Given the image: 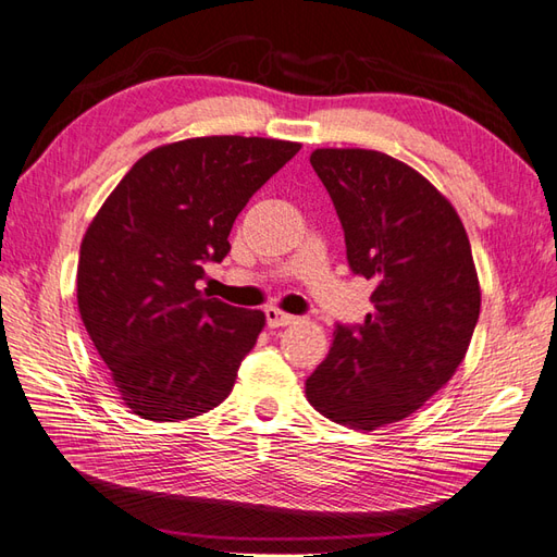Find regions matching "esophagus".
<instances>
[{"label":"esophagus","instance_id":"obj_1","mask_svg":"<svg viewBox=\"0 0 557 557\" xmlns=\"http://www.w3.org/2000/svg\"><path fill=\"white\" fill-rule=\"evenodd\" d=\"M265 321H268L270 327H285V325L294 323V315L275 309V306H268V309H265Z\"/></svg>","mask_w":557,"mask_h":557}]
</instances>
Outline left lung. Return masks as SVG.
I'll use <instances>...</instances> for the list:
<instances>
[{"label":"left lung","mask_w":557,"mask_h":557,"mask_svg":"<svg viewBox=\"0 0 557 557\" xmlns=\"http://www.w3.org/2000/svg\"><path fill=\"white\" fill-rule=\"evenodd\" d=\"M354 275L373 313L337 325L306 397L325 419L375 431L423 407L465 361L481 311L469 236L453 203L409 164L363 148H318Z\"/></svg>","instance_id":"1"}]
</instances>
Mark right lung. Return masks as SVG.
Instances as JSON below:
<instances>
[{
	"label": "right lung",
	"mask_w": 557,
	"mask_h": 557,
	"mask_svg": "<svg viewBox=\"0 0 557 557\" xmlns=\"http://www.w3.org/2000/svg\"><path fill=\"white\" fill-rule=\"evenodd\" d=\"M299 144L200 136L146 152L81 242V321L124 405L148 421H184L222 405L265 325L196 287L230 253L236 215L297 156Z\"/></svg>",
	"instance_id": "add662e5"
}]
</instances>
